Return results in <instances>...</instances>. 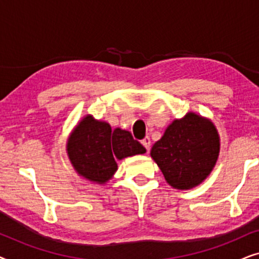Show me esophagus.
<instances>
[{
    "label": "esophagus",
    "instance_id": "1",
    "mask_svg": "<svg viewBox=\"0 0 259 259\" xmlns=\"http://www.w3.org/2000/svg\"><path fill=\"white\" fill-rule=\"evenodd\" d=\"M141 144L144 145V147L146 148L147 151L150 150V146H151V139H150V137H145L144 139L141 140Z\"/></svg>",
    "mask_w": 259,
    "mask_h": 259
}]
</instances>
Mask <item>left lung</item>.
Segmentation results:
<instances>
[{
	"label": "left lung",
	"instance_id": "8db88e82",
	"mask_svg": "<svg viewBox=\"0 0 259 259\" xmlns=\"http://www.w3.org/2000/svg\"><path fill=\"white\" fill-rule=\"evenodd\" d=\"M219 148V136L213 123L190 112L168 125L161 139L152 147L151 157L169 185L190 190L210 175L217 162Z\"/></svg>",
	"mask_w": 259,
	"mask_h": 259
}]
</instances>
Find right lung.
<instances>
[{"instance_id": "obj_1", "label": "right lung", "mask_w": 259, "mask_h": 259, "mask_svg": "<svg viewBox=\"0 0 259 259\" xmlns=\"http://www.w3.org/2000/svg\"><path fill=\"white\" fill-rule=\"evenodd\" d=\"M146 150L128 131L112 130L109 123L86 115L67 141V153L73 167L90 182L106 184L118 169L115 159L144 154Z\"/></svg>"}]
</instances>
